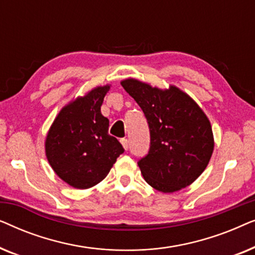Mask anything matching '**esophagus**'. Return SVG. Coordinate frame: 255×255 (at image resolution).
Wrapping results in <instances>:
<instances>
[{"label":"esophagus","instance_id":"obj_1","mask_svg":"<svg viewBox=\"0 0 255 255\" xmlns=\"http://www.w3.org/2000/svg\"><path fill=\"white\" fill-rule=\"evenodd\" d=\"M121 142H122V145H123L124 149H128V139H125V138L121 139Z\"/></svg>","mask_w":255,"mask_h":255}]
</instances>
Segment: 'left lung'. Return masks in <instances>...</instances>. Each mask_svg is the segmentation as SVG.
<instances>
[{
    "label": "left lung",
    "mask_w": 255,
    "mask_h": 255,
    "mask_svg": "<svg viewBox=\"0 0 255 255\" xmlns=\"http://www.w3.org/2000/svg\"><path fill=\"white\" fill-rule=\"evenodd\" d=\"M141 108L149 128L147 155L138 161L146 182L174 193L194 182L214 152V134L197 103L176 87L161 90L134 79L121 82Z\"/></svg>",
    "instance_id": "1"
}]
</instances>
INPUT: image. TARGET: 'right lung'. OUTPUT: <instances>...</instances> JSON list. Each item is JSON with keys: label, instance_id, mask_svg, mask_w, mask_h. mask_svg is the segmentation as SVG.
Masks as SVG:
<instances>
[{"label": "right lung", "instance_id": "1", "mask_svg": "<svg viewBox=\"0 0 255 255\" xmlns=\"http://www.w3.org/2000/svg\"><path fill=\"white\" fill-rule=\"evenodd\" d=\"M109 89L96 87L62 108L47 133L48 162L61 180L78 189L101 182L124 152L121 142L108 133L109 120L101 114Z\"/></svg>", "mask_w": 255, "mask_h": 255}]
</instances>
